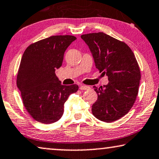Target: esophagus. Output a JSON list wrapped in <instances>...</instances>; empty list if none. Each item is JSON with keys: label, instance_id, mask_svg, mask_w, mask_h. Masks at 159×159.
<instances>
[{"label": "esophagus", "instance_id": "1", "mask_svg": "<svg viewBox=\"0 0 159 159\" xmlns=\"http://www.w3.org/2000/svg\"><path fill=\"white\" fill-rule=\"evenodd\" d=\"M91 88L89 86H85V85H83V86H80V90H89Z\"/></svg>", "mask_w": 159, "mask_h": 159}]
</instances>
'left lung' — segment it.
<instances>
[{"label": "left lung", "instance_id": "1", "mask_svg": "<svg viewBox=\"0 0 159 159\" xmlns=\"http://www.w3.org/2000/svg\"><path fill=\"white\" fill-rule=\"evenodd\" d=\"M89 46L96 68L108 77L109 83L93 86L98 95L92 105L94 117L103 122L119 120L129 111L138 93L140 72L131 49L103 32L81 35Z\"/></svg>", "mask_w": 159, "mask_h": 159}]
</instances>
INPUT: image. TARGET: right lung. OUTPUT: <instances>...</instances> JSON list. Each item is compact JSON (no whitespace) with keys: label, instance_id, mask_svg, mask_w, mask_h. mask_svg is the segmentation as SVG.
<instances>
[{"label":"right lung","instance_id":"1","mask_svg":"<svg viewBox=\"0 0 159 159\" xmlns=\"http://www.w3.org/2000/svg\"><path fill=\"white\" fill-rule=\"evenodd\" d=\"M75 39L70 35L52 36L30 44L24 51L17 86L26 109L38 122L50 124L60 120L69 95L79 89L76 84L62 85L55 75L66 49Z\"/></svg>","mask_w":159,"mask_h":159}]
</instances>
